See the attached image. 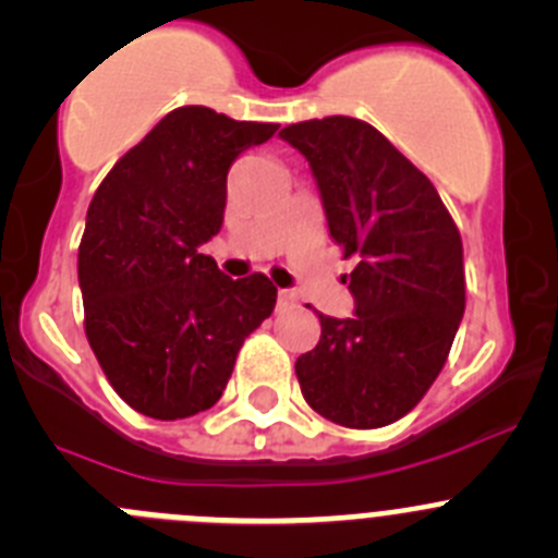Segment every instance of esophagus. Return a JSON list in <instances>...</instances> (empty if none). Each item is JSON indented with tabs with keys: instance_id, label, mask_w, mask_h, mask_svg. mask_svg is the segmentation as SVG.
Segmentation results:
<instances>
[{
	"instance_id": "obj_1",
	"label": "esophagus",
	"mask_w": 558,
	"mask_h": 558,
	"mask_svg": "<svg viewBox=\"0 0 558 558\" xmlns=\"http://www.w3.org/2000/svg\"><path fill=\"white\" fill-rule=\"evenodd\" d=\"M289 305H296L294 291H278V308H289Z\"/></svg>"
}]
</instances>
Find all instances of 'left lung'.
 <instances>
[{"instance_id": "left-lung-1", "label": "left lung", "mask_w": 558, "mask_h": 558, "mask_svg": "<svg viewBox=\"0 0 558 558\" xmlns=\"http://www.w3.org/2000/svg\"><path fill=\"white\" fill-rule=\"evenodd\" d=\"M280 137L308 159L332 242L355 262V316L319 314L322 338L296 357V379L332 424L388 426L432 388L465 314L460 231L432 181L372 123L330 114Z\"/></svg>"}]
</instances>
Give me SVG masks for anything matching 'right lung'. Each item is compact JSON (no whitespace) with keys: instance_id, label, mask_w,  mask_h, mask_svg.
I'll return each instance as SVG.
<instances>
[{"instance_id":"add662e5","label":"right lung","mask_w":558,"mask_h":558,"mask_svg":"<svg viewBox=\"0 0 558 558\" xmlns=\"http://www.w3.org/2000/svg\"><path fill=\"white\" fill-rule=\"evenodd\" d=\"M275 132L179 107L93 195L80 242L85 336L114 393L148 418L217 404L244 338L272 314L267 275L231 280L197 247L220 231L233 159Z\"/></svg>"}]
</instances>
